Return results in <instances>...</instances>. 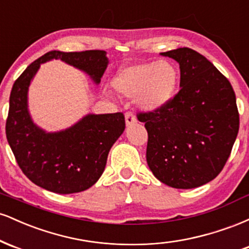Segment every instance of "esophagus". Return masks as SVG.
<instances>
[{"label":"esophagus","mask_w":249,"mask_h":249,"mask_svg":"<svg viewBox=\"0 0 249 249\" xmlns=\"http://www.w3.org/2000/svg\"><path fill=\"white\" fill-rule=\"evenodd\" d=\"M125 123H126V126H131V125L136 124L137 123L136 117H134L131 112H127L126 115H125Z\"/></svg>","instance_id":"1"}]
</instances>
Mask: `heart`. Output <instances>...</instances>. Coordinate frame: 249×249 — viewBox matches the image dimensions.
I'll return each mask as SVG.
<instances>
[{
    "label": "heart",
    "instance_id": "1",
    "mask_svg": "<svg viewBox=\"0 0 249 249\" xmlns=\"http://www.w3.org/2000/svg\"><path fill=\"white\" fill-rule=\"evenodd\" d=\"M179 83V71L167 59L136 63L122 68L112 79V85L145 112H157L170 104Z\"/></svg>",
    "mask_w": 249,
    "mask_h": 249
}]
</instances>
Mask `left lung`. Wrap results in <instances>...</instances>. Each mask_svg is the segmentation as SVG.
<instances>
[{
  "mask_svg": "<svg viewBox=\"0 0 249 249\" xmlns=\"http://www.w3.org/2000/svg\"><path fill=\"white\" fill-rule=\"evenodd\" d=\"M179 63L180 91L167 107L139 113L148 133L146 160L173 188L199 187L224 168L239 132L235 93L206 57L190 48L161 53Z\"/></svg>",
  "mask_w": 249,
  "mask_h": 249,
  "instance_id": "1",
  "label": "left lung"
}]
</instances>
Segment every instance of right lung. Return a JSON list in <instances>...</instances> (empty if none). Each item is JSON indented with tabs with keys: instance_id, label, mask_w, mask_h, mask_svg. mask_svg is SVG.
<instances>
[{
	"instance_id": "add662e5",
	"label": "right lung",
	"mask_w": 249,
	"mask_h": 249,
	"mask_svg": "<svg viewBox=\"0 0 249 249\" xmlns=\"http://www.w3.org/2000/svg\"><path fill=\"white\" fill-rule=\"evenodd\" d=\"M53 59L83 71L96 85L108 65L104 50H53L39 57L14 83L5 133L17 164L34 184L53 193H78L101 178L111 147L124 132L125 118L121 112L88 113L55 132L38 126L30 115L28 93L41 64Z\"/></svg>"
}]
</instances>
